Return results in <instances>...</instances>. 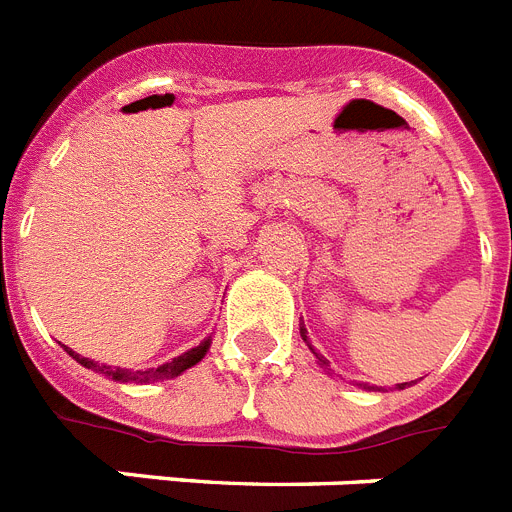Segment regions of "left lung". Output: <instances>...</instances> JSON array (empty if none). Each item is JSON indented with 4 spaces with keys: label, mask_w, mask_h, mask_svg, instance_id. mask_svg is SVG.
<instances>
[{
    "label": "left lung",
    "mask_w": 512,
    "mask_h": 512,
    "mask_svg": "<svg viewBox=\"0 0 512 512\" xmlns=\"http://www.w3.org/2000/svg\"><path fill=\"white\" fill-rule=\"evenodd\" d=\"M304 341H307V336H304ZM309 343V341H307ZM309 349H312V343H309ZM312 354H315L317 356V359H320V362L322 364H325V367H328V362H325V359H322V356L320 354H317V351L315 349H312ZM403 385H409V382H403ZM403 385H398V388H403Z\"/></svg>",
    "instance_id": "1"
}]
</instances>
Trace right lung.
<instances>
[{
  "label": "right lung",
  "instance_id": "add662e5",
  "mask_svg": "<svg viewBox=\"0 0 512 512\" xmlns=\"http://www.w3.org/2000/svg\"><path fill=\"white\" fill-rule=\"evenodd\" d=\"M208 346H210V338L208 341L200 343V346H195V349L187 351V354L176 356V359H171V362L161 364V367H156V369H145V372H132V369H119V367H109V364H98V362H93V359H85V356L75 354V351H70V349H67V354H70L75 362L83 364V367L93 369V372H101V375L111 377V380L153 382V380H169V377L182 375L184 369H190L192 364H197L200 359H203L205 351H208Z\"/></svg>",
  "mask_w": 512,
  "mask_h": 512
}]
</instances>
